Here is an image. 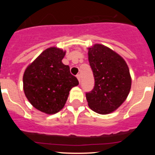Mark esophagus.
<instances>
[{
  "instance_id": "34e87169",
  "label": "esophagus",
  "mask_w": 155,
  "mask_h": 155,
  "mask_svg": "<svg viewBox=\"0 0 155 155\" xmlns=\"http://www.w3.org/2000/svg\"><path fill=\"white\" fill-rule=\"evenodd\" d=\"M76 77H77V79H78V80H79V82H80V81H81V77H80V75H79V74H78L77 76H76Z\"/></svg>"
}]
</instances>
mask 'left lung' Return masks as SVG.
I'll return each instance as SVG.
<instances>
[{"mask_svg":"<svg viewBox=\"0 0 155 155\" xmlns=\"http://www.w3.org/2000/svg\"><path fill=\"white\" fill-rule=\"evenodd\" d=\"M88 61L95 82L94 88L86 92L89 107L102 115L112 112L129 94V68L119 54L101 44L88 48Z\"/></svg>","mask_w":155,"mask_h":155,"instance_id":"left-lung-1","label":"left lung"}]
</instances>
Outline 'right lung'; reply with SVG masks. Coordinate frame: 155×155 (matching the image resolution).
I'll use <instances>...</instances> for the list:
<instances>
[{"label": "right lung", "mask_w": 155, "mask_h": 155, "mask_svg": "<svg viewBox=\"0 0 155 155\" xmlns=\"http://www.w3.org/2000/svg\"><path fill=\"white\" fill-rule=\"evenodd\" d=\"M65 51L56 47L43 51L25 70L23 85L26 97L38 110L54 114L64 107L69 92L79 85L70 67L62 63Z\"/></svg>", "instance_id": "obj_1"}]
</instances>
